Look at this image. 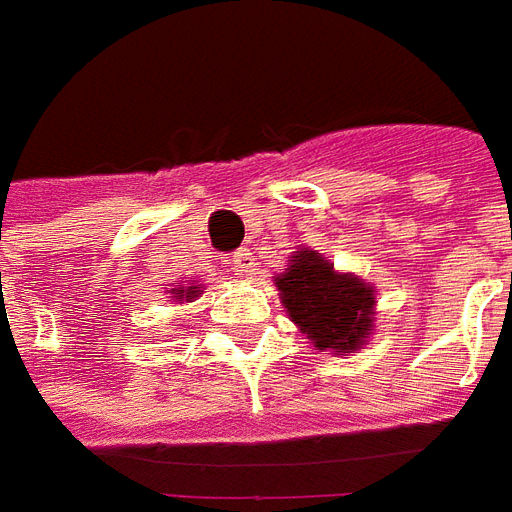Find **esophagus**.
Returning <instances> with one entry per match:
<instances>
[{"instance_id":"1","label":"esophagus","mask_w":512,"mask_h":512,"mask_svg":"<svg viewBox=\"0 0 512 512\" xmlns=\"http://www.w3.org/2000/svg\"><path fill=\"white\" fill-rule=\"evenodd\" d=\"M231 267L248 275V272H253V267H256V259H253V253L248 251V248H240V251L231 256Z\"/></svg>"}]
</instances>
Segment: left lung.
<instances>
[{"label":"left lung","instance_id":"8db88e82","mask_svg":"<svg viewBox=\"0 0 512 512\" xmlns=\"http://www.w3.org/2000/svg\"><path fill=\"white\" fill-rule=\"evenodd\" d=\"M281 302L319 352H357L374 330V286L333 264L311 248L289 259L275 278Z\"/></svg>","mask_w":512,"mask_h":512}]
</instances>
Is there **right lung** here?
Wrapping results in <instances>:
<instances>
[{
	"instance_id": "right-lung-1",
	"label": "right lung",
	"mask_w": 512,
	"mask_h": 512,
	"mask_svg": "<svg viewBox=\"0 0 512 512\" xmlns=\"http://www.w3.org/2000/svg\"><path fill=\"white\" fill-rule=\"evenodd\" d=\"M171 294L177 297V302H193L201 294V283L199 286H177V289H171Z\"/></svg>"
}]
</instances>
